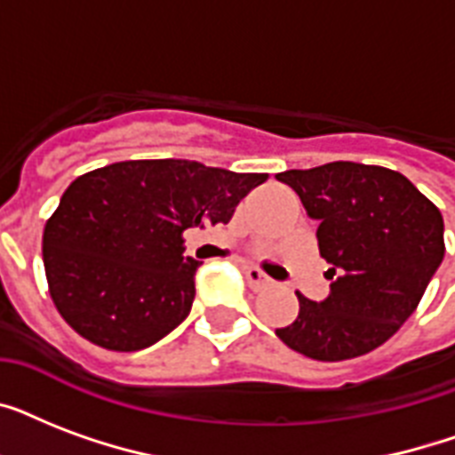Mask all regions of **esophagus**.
Wrapping results in <instances>:
<instances>
[{"label": "esophagus", "instance_id": "esophagus-1", "mask_svg": "<svg viewBox=\"0 0 455 455\" xmlns=\"http://www.w3.org/2000/svg\"><path fill=\"white\" fill-rule=\"evenodd\" d=\"M243 274H245V281H248L252 291H262V288H269L271 285V278L267 274H262L259 269H255V267H245Z\"/></svg>", "mask_w": 455, "mask_h": 455}]
</instances>
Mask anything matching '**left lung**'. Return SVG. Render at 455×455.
Here are the masks:
<instances>
[{
    "mask_svg": "<svg viewBox=\"0 0 455 455\" xmlns=\"http://www.w3.org/2000/svg\"><path fill=\"white\" fill-rule=\"evenodd\" d=\"M318 221V250L331 264L321 302L298 295L299 314L276 335L316 361H345L387 342L416 311L444 259L437 207L387 167L328 163L278 174Z\"/></svg>",
    "mask_w": 455,
    "mask_h": 455,
    "instance_id": "8db88e82",
    "label": "left lung"
}]
</instances>
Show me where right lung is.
<instances>
[{"mask_svg": "<svg viewBox=\"0 0 455 455\" xmlns=\"http://www.w3.org/2000/svg\"><path fill=\"white\" fill-rule=\"evenodd\" d=\"M267 174L196 160H124L68 186L42 238L59 314L82 338L116 352L156 345L196 298L200 262L184 257L186 228L228 224Z\"/></svg>", "mask_w": 455, "mask_h": 455, "instance_id": "1", "label": "right lung"}]
</instances>
